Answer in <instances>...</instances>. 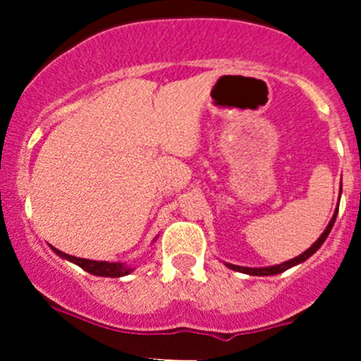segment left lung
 <instances>
[{
  "label": "left lung",
  "mask_w": 361,
  "mask_h": 361,
  "mask_svg": "<svg viewBox=\"0 0 361 361\" xmlns=\"http://www.w3.org/2000/svg\"><path fill=\"white\" fill-rule=\"evenodd\" d=\"M341 194H342V181H341ZM337 211H338V204H337V209H336V213H334L332 220L329 221V225H326V228L323 231V234L318 238V241L312 243L311 248H307L304 251V253H300L298 257L292 258V260H286V262H283V264H278V265H271V267H243V265H234V264H228V262H224V264L227 265L228 269H232V271H238V272H243V274H250V276H276V274H281V272L288 271V269L295 267V265L305 262L309 257H311V255H314L316 251L322 248V245L325 243V239L329 238L330 231H332L334 224H336Z\"/></svg>",
  "instance_id": "obj_1"
}]
</instances>
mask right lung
Wrapping results in <instances>:
<instances>
[{"label": "right lung", "mask_w": 361, "mask_h": 361, "mask_svg": "<svg viewBox=\"0 0 361 361\" xmlns=\"http://www.w3.org/2000/svg\"><path fill=\"white\" fill-rule=\"evenodd\" d=\"M50 250L56 255H59L61 258H66V260L73 262L78 267H82L83 271H87L89 274L94 276H103V278H122V276L130 274L134 271L130 265H126L123 262H103V260H89V258H78L71 257V255L64 253V251H59L54 246H50Z\"/></svg>", "instance_id": "right-lung-1"}]
</instances>
